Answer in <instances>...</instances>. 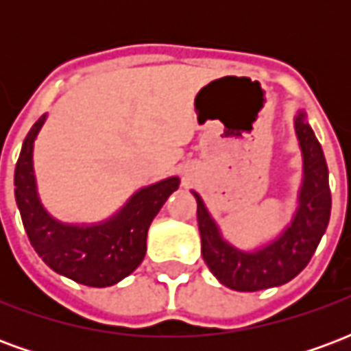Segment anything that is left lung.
Wrapping results in <instances>:
<instances>
[{
    "label": "left lung",
    "instance_id": "left-lung-1",
    "mask_svg": "<svg viewBox=\"0 0 351 351\" xmlns=\"http://www.w3.org/2000/svg\"><path fill=\"white\" fill-rule=\"evenodd\" d=\"M295 133L302 152V186L299 206L291 223L272 243L254 252H243L221 239L203 199H197V223L201 233V254L206 267L223 286L235 291H259L282 286L308 265L324 237L331 216L329 171L324 150L304 112L295 116Z\"/></svg>",
    "mask_w": 351,
    "mask_h": 351
}]
</instances>
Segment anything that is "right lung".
<instances>
[{"mask_svg":"<svg viewBox=\"0 0 351 351\" xmlns=\"http://www.w3.org/2000/svg\"><path fill=\"white\" fill-rule=\"evenodd\" d=\"M45 118L47 114L24 138L14 169V197L27 239L58 274L84 286H112L145 259L148 228L180 180L171 176L138 190L120 213L97 226H69L54 220L39 201L34 175V141Z\"/></svg>","mask_w":351,"mask_h":351,"instance_id":"obj_1","label":"right lung"}]
</instances>
